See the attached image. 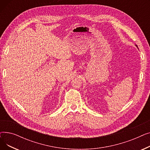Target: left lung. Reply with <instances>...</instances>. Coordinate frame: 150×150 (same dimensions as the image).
<instances>
[{
	"instance_id": "obj_1",
	"label": "left lung",
	"mask_w": 150,
	"mask_h": 150,
	"mask_svg": "<svg viewBox=\"0 0 150 150\" xmlns=\"http://www.w3.org/2000/svg\"><path fill=\"white\" fill-rule=\"evenodd\" d=\"M136 46H137V45H136Z\"/></svg>"
}]
</instances>
